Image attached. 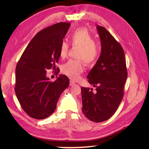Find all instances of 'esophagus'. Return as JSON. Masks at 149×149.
<instances>
[{"label":"esophagus","mask_w":149,"mask_h":149,"mask_svg":"<svg viewBox=\"0 0 149 149\" xmlns=\"http://www.w3.org/2000/svg\"><path fill=\"white\" fill-rule=\"evenodd\" d=\"M74 85H75V83L74 81H70V86H74Z\"/></svg>","instance_id":"esophagus-1"}]
</instances>
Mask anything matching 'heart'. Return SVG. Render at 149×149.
Returning <instances> with one entry per match:
<instances>
[{"mask_svg": "<svg viewBox=\"0 0 149 149\" xmlns=\"http://www.w3.org/2000/svg\"><path fill=\"white\" fill-rule=\"evenodd\" d=\"M70 42L72 47L78 48L76 57L79 59L69 60L62 66L61 72L69 78L76 80L84 70V64L82 59L88 65H93L99 58L100 50L93 36L84 28L75 31L70 37ZM68 50V44L65 42H62L59 51L60 58H65Z\"/></svg>", "mask_w": 149, "mask_h": 149, "instance_id": "b5f03b06", "label": "heart"}]
</instances>
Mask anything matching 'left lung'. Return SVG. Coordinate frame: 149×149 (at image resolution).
<instances>
[{
	"label": "left lung",
	"mask_w": 149,
	"mask_h": 149,
	"mask_svg": "<svg viewBox=\"0 0 149 149\" xmlns=\"http://www.w3.org/2000/svg\"><path fill=\"white\" fill-rule=\"evenodd\" d=\"M101 42V54L87 78L93 89L81 87L83 113L91 121L102 122L111 118L123 97L127 77L122 47L104 27L97 26Z\"/></svg>",
	"instance_id": "left-lung-1"
}]
</instances>
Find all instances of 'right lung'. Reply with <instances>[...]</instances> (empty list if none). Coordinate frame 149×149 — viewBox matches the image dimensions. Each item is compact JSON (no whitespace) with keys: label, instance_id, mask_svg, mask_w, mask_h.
<instances>
[{"label":"right lung","instance_id":"1","mask_svg":"<svg viewBox=\"0 0 149 149\" xmlns=\"http://www.w3.org/2000/svg\"><path fill=\"white\" fill-rule=\"evenodd\" d=\"M70 26L68 22H59L40 31L28 44L16 66V95L31 118L42 120L51 115L61 94L69 86L66 75H60L52 82L47 77L46 70L56 68L59 47Z\"/></svg>","mask_w":149,"mask_h":149}]
</instances>
